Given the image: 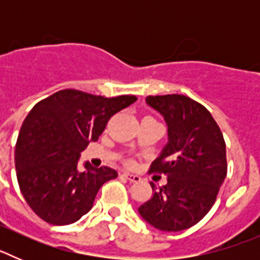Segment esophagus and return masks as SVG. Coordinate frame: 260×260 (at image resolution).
<instances>
[{
  "label": "esophagus",
  "instance_id": "esophagus-1",
  "mask_svg": "<svg viewBox=\"0 0 260 260\" xmlns=\"http://www.w3.org/2000/svg\"><path fill=\"white\" fill-rule=\"evenodd\" d=\"M123 177H126L130 182H139L141 181V177L138 176V174H133V173H128V172H123L122 173Z\"/></svg>",
  "mask_w": 260,
  "mask_h": 260
}]
</instances>
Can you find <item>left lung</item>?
Instances as JSON below:
<instances>
[{
    "label": "left lung",
    "mask_w": 260,
    "mask_h": 260,
    "mask_svg": "<svg viewBox=\"0 0 260 260\" xmlns=\"http://www.w3.org/2000/svg\"><path fill=\"white\" fill-rule=\"evenodd\" d=\"M146 102L168 125V144L150 168L168 182L158 190L151 182L153 197L138 211L158 231H185L207 215L226 177L224 137L207 108L187 96H148Z\"/></svg>",
    "instance_id": "left-lung-1"
}]
</instances>
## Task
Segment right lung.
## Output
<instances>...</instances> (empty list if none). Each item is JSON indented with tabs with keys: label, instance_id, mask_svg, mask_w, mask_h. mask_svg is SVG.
I'll use <instances>...</instances> for the list:
<instances>
[{
	"label": "right lung",
	"instance_id": "obj_1",
	"mask_svg": "<svg viewBox=\"0 0 260 260\" xmlns=\"http://www.w3.org/2000/svg\"><path fill=\"white\" fill-rule=\"evenodd\" d=\"M137 100L61 89L39 102L27 114L15 144L19 189L31 210L44 221L68 225L86 215L99 189L118 176L109 167L78 161L89 142H96L110 117Z\"/></svg>",
	"mask_w": 260,
	"mask_h": 260
}]
</instances>
